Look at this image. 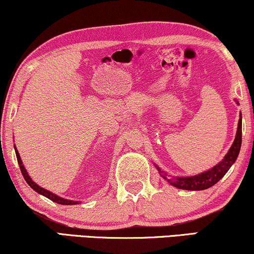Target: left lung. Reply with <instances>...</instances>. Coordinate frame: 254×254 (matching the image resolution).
Returning <instances> with one entry per match:
<instances>
[{"mask_svg": "<svg viewBox=\"0 0 254 254\" xmlns=\"http://www.w3.org/2000/svg\"><path fill=\"white\" fill-rule=\"evenodd\" d=\"M241 144H242V117L238 121V128L236 137H235V141L229 149V151L223 158L222 161L212 168V170L206 171L201 174H198L196 176H189V178H176L174 180H168L167 181L171 183L172 186L176 187L179 189H185V190H204L207 189L209 187L214 186L216 182L220 181L223 178V175L229 171L235 161H236L238 153H240L241 150ZM157 167V166H156ZM158 171H160L159 167H157ZM164 179L165 175H163Z\"/></svg>", "mask_w": 254, "mask_h": 254, "instance_id": "8db88e82", "label": "left lung"}]
</instances>
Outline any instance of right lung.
<instances>
[{
    "mask_svg": "<svg viewBox=\"0 0 254 254\" xmlns=\"http://www.w3.org/2000/svg\"><path fill=\"white\" fill-rule=\"evenodd\" d=\"M16 156H17L18 164H19V168H20V171H21V174H23L24 179L26 180V182L28 183V186L31 187V188H32L33 190H35L36 192L41 193V194H43V196H45V197L49 198V199H51L53 201H55V203H58V204H62V205H74V204H78V201H74V200H68V199H64V198H62V197H60V196H57V194H55V193H53V192H50V191H48V190H46V189L41 188V187H39L38 185H36V183H35L34 181H32V179H31V178H29V175L27 174L26 170H25V167H24L23 163H21L20 156H19V153H18L17 149H16Z\"/></svg>",
    "mask_w": 254,
    "mask_h": 254,
    "instance_id": "right-lung-1",
    "label": "right lung"
}]
</instances>
